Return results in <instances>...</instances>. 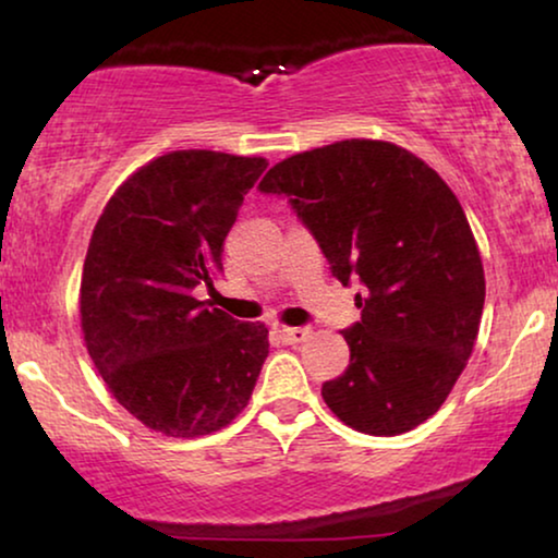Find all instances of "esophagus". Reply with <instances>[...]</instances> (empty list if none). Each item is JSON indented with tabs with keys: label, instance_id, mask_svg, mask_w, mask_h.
<instances>
[{
	"label": "esophagus",
	"instance_id": "34e87169",
	"mask_svg": "<svg viewBox=\"0 0 558 558\" xmlns=\"http://www.w3.org/2000/svg\"><path fill=\"white\" fill-rule=\"evenodd\" d=\"M274 332H277L279 340L287 342V345H294V342H302V340L310 335L307 327H284V325L274 327Z\"/></svg>",
	"mask_w": 558,
	"mask_h": 558
}]
</instances>
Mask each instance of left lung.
Here are the masks:
<instances>
[{
    "instance_id": "8db88e82",
    "label": "left lung",
    "mask_w": 558,
    "mask_h": 558,
    "mask_svg": "<svg viewBox=\"0 0 558 558\" xmlns=\"http://www.w3.org/2000/svg\"><path fill=\"white\" fill-rule=\"evenodd\" d=\"M258 190L284 195L342 284L361 281L350 365L323 384L332 414L396 437L437 414L475 348L485 274L447 182L391 142L345 140L274 165Z\"/></svg>"
}]
</instances>
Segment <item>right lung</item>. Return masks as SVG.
Returning <instances> with one entry per match:
<instances>
[{"mask_svg":"<svg viewBox=\"0 0 558 558\" xmlns=\"http://www.w3.org/2000/svg\"><path fill=\"white\" fill-rule=\"evenodd\" d=\"M266 165L170 151L111 195L90 235L81 279L88 355L121 407L167 437L231 424L269 355L264 323H239L195 296L223 271V241Z\"/></svg>","mask_w":558,"mask_h":558,"instance_id":"obj_1","label":"right lung"}]
</instances>
